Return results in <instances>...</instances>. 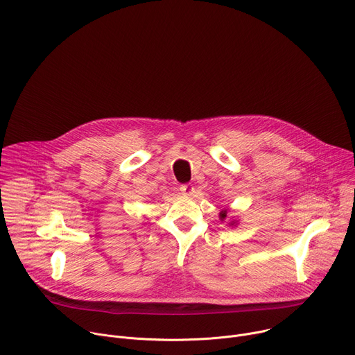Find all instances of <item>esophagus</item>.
Wrapping results in <instances>:
<instances>
[{"mask_svg":"<svg viewBox=\"0 0 355 355\" xmlns=\"http://www.w3.org/2000/svg\"><path fill=\"white\" fill-rule=\"evenodd\" d=\"M181 192L185 195H193L195 188L192 184H184V185H181Z\"/></svg>","mask_w":355,"mask_h":355,"instance_id":"34e87169","label":"esophagus"}]
</instances>
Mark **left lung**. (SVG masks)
Masks as SVG:
<instances>
[{
	"instance_id": "obj_1",
	"label": "left lung",
	"mask_w": 355,
	"mask_h": 355,
	"mask_svg": "<svg viewBox=\"0 0 355 355\" xmlns=\"http://www.w3.org/2000/svg\"><path fill=\"white\" fill-rule=\"evenodd\" d=\"M227 214H229V209H223V211H220V214H219V219H220V222H225V220L227 219ZM227 225H229V226H236V225H237V220H230Z\"/></svg>"
}]
</instances>
